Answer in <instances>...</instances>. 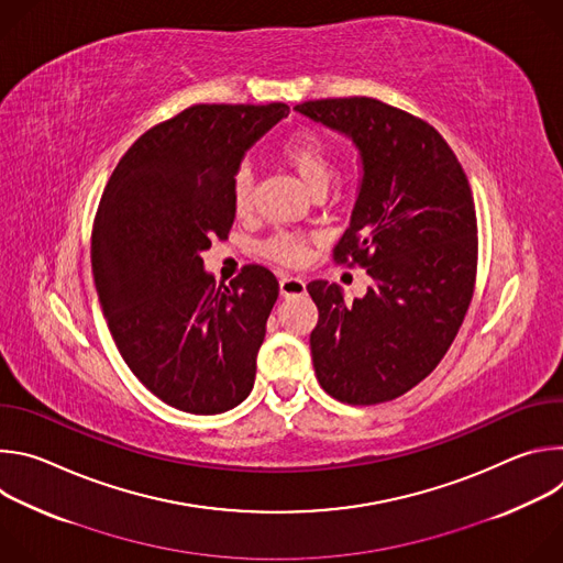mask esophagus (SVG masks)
I'll return each mask as SVG.
<instances>
[{
  "instance_id": "esophagus-1",
  "label": "esophagus",
  "mask_w": 563,
  "mask_h": 563,
  "mask_svg": "<svg viewBox=\"0 0 563 563\" xmlns=\"http://www.w3.org/2000/svg\"><path fill=\"white\" fill-rule=\"evenodd\" d=\"M307 291L305 280L298 276H283L280 278V296L291 298V296H302Z\"/></svg>"
}]
</instances>
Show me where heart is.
<instances>
[{
    "instance_id": "b5f03b06",
    "label": "heart",
    "mask_w": 563,
    "mask_h": 563,
    "mask_svg": "<svg viewBox=\"0 0 563 563\" xmlns=\"http://www.w3.org/2000/svg\"><path fill=\"white\" fill-rule=\"evenodd\" d=\"M280 155L311 194L328 191V187L336 174V165H334L332 151L316 133L302 131V133L291 135L285 142ZM231 196H233V207L240 213L250 209L252 174L247 167L235 172L233 185H231ZM265 252L272 258H278L283 263H300L305 258V243H302V238L296 233H278L265 245Z\"/></svg>"
}]
</instances>
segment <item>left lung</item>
<instances>
[{"instance_id": "left-lung-1", "label": "left lung", "mask_w": 563, "mask_h": 563, "mask_svg": "<svg viewBox=\"0 0 563 563\" xmlns=\"http://www.w3.org/2000/svg\"><path fill=\"white\" fill-rule=\"evenodd\" d=\"M294 109L358 151L356 202L334 258L372 278L354 300L336 283L307 285L318 307L313 372L343 404H383L421 383L463 323L476 274L472 191L441 133L406 111L372 98Z\"/></svg>"}]
</instances>
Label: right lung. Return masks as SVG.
Returning a JSON list of instances; mask_svg holds the SVG:
<instances>
[{"label":"right lung","mask_w":563,"mask_h":563,"mask_svg":"<svg viewBox=\"0 0 563 563\" xmlns=\"http://www.w3.org/2000/svg\"><path fill=\"white\" fill-rule=\"evenodd\" d=\"M283 102L196 104L122 155L100 200L91 265L131 372L167 406L220 415L250 396L276 276L247 265L216 285L202 254L233 224V176L283 118Z\"/></svg>","instance_id":"1"}]
</instances>
